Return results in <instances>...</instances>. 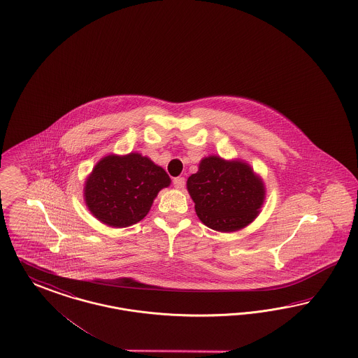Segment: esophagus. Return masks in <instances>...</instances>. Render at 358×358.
I'll return each mask as SVG.
<instances>
[{
    "mask_svg": "<svg viewBox=\"0 0 358 358\" xmlns=\"http://www.w3.org/2000/svg\"><path fill=\"white\" fill-rule=\"evenodd\" d=\"M173 185H175V188H178V189H183L185 185V178H182V176L175 178V179H173Z\"/></svg>",
    "mask_w": 358,
    "mask_h": 358,
    "instance_id": "obj_1",
    "label": "esophagus"
}]
</instances>
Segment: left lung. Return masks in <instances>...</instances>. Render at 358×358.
Wrapping results in <instances>:
<instances>
[{"mask_svg": "<svg viewBox=\"0 0 358 358\" xmlns=\"http://www.w3.org/2000/svg\"><path fill=\"white\" fill-rule=\"evenodd\" d=\"M187 191L201 222L224 233L253 222L266 199L265 183L249 163L219 155L200 161L197 173L187 179Z\"/></svg>", "mask_w": 358, "mask_h": 358, "instance_id": "obj_1", "label": "left lung"}]
</instances>
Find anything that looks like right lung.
I'll use <instances>...</instances> for the list:
<instances>
[{
    "instance_id": "1",
    "label": "right lung",
    "mask_w": 358,
    "mask_h": 358,
    "mask_svg": "<svg viewBox=\"0 0 358 358\" xmlns=\"http://www.w3.org/2000/svg\"><path fill=\"white\" fill-rule=\"evenodd\" d=\"M170 185V176L149 157L109 154L85 179L84 201L105 225L127 228L143 219L158 192Z\"/></svg>"
}]
</instances>
